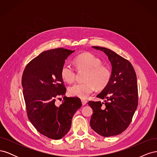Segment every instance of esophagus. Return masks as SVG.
Wrapping results in <instances>:
<instances>
[{"label":"esophagus","mask_w":157,"mask_h":157,"mask_svg":"<svg viewBox=\"0 0 157 157\" xmlns=\"http://www.w3.org/2000/svg\"><path fill=\"white\" fill-rule=\"evenodd\" d=\"M81 101H82V105H86V104L87 103V101H86V100H85V99H81Z\"/></svg>","instance_id":"obj_1"}]
</instances>
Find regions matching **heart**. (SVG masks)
<instances>
[{
  "instance_id": "obj_1",
  "label": "heart",
  "mask_w": 157,
  "mask_h": 157,
  "mask_svg": "<svg viewBox=\"0 0 157 157\" xmlns=\"http://www.w3.org/2000/svg\"><path fill=\"white\" fill-rule=\"evenodd\" d=\"M78 70H85L84 82L76 83L68 88L69 94L79 98H86L96 88L101 90L108 84L111 78V71L107 66L101 64V59L89 52L80 54L74 59ZM60 75L65 82L71 83L75 78V71L69 64H64Z\"/></svg>"
}]
</instances>
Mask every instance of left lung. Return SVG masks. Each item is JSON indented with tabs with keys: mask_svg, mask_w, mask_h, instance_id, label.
I'll return each instance as SVG.
<instances>
[{
	"mask_svg": "<svg viewBox=\"0 0 157 157\" xmlns=\"http://www.w3.org/2000/svg\"><path fill=\"white\" fill-rule=\"evenodd\" d=\"M92 48L107 56L112 71L108 84L97 96L104 102H88L93 110L90 124L103 137L117 136L130 125L138 104L136 74L129 61L115 52L103 47Z\"/></svg>",
	"mask_w": 157,
	"mask_h": 157,
	"instance_id": "obj_1",
	"label": "left lung"
}]
</instances>
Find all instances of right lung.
I'll return each instance as SVG.
<instances>
[{
  "instance_id": "obj_1",
  "label": "right lung",
  "mask_w": 157,
  "mask_h": 157,
  "mask_svg": "<svg viewBox=\"0 0 157 157\" xmlns=\"http://www.w3.org/2000/svg\"><path fill=\"white\" fill-rule=\"evenodd\" d=\"M73 52L62 48L44 51L27 64L23 73L28 118L38 132L50 139L60 140L67 134L74 114L82 106L80 98L66 96L59 106L55 105L56 98L66 92L61 69Z\"/></svg>"
}]
</instances>
